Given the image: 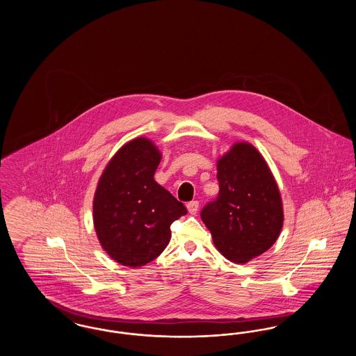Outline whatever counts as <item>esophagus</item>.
Segmentation results:
<instances>
[{
  "label": "esophagus",
  "instance_id": "34e87169",
  "mask_svg": "<svg viewBox=\"0 0 356 356\" xmlns=\"http://www.w3.org/2000/svg\"><path fill=\"white\" fill-rule=\"evenodd\" d=\"M186 209H188V212H189L191 215H196V212H197V209H199V202H196V200L189 202V203L186 204Z\"/></svg>",
  "mask_w": 356,
  "mask_h": 356
}]
</instances>
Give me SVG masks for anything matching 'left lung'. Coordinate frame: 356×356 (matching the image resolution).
<instances>
[{
	"instance_id": "1",
	"label": "left lung",
	"mask_w": 356,
	"mask_h": 356,
	"mask_svg": "<svg viewBox=\"0 0 356 356\" xmlns=\"http://www.w3.org/2000/svg\"><path fill=\"white\" fill-rule=\"evenodd\" d=\"M219 196L202 219L216 250L244 264L268 251L282 232L284 212L277 183L252 144L236 141L218 159Z\"/></svg>"
}]
</instances>
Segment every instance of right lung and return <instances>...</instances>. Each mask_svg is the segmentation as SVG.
Masks as SVG:
<instances>
[{
  "label": "right lung",
  "mask_w": 356,
  "mask_h": 356,
  "mask_svg": "<svg viewBox=\"0 0 356 356\" xmlns=\"http://www.w3.org/2000/svg\"><path fill=\"white\" fill-rule=\"evenodd\" d=\"M161 152L152 140L136 137L102 170L93 197V224L102 250L125 267H143L170 240V224L186 207L153 179Z\"/></svg>",
  "instance_id": "right-lung-1"
}]
</instances>
